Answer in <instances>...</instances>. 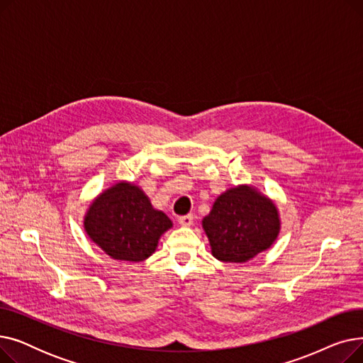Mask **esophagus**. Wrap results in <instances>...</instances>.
Instances as JSON below:
<instances>
[{"mask_svg":"<svg viewBox=\"0 0 363 363\" xmlns=\"http://www.w3.org/2000/svg\"><path fill=\"white\" fill-rule=\"evenodd\" d=\"M193 220H194V216H193V215H185V216H179V218H178V222H179V225H182V226L193 225Z\"/></svg>","mask_w":363,"mask_h":363,"instance_id":"1","label":"esophagus"}]
</instances>
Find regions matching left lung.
Returning a JSON list of instances; mask_svg holds the SVG:
<instances>
[{
  "instance_id": "1",
  "label": "left lung",
  "mask_w": 363,
  "mask_h": 363,
  "mask_svg": "<svg viewBox=\"0 0 363 363\" xmlns=\"http://www.w3.org/2000/svg\"><path fill=\"white\" fill-rule=\"evenodd\" d=\"M201 226L213 257L245 263L277 241L281 218L271 197L255 185L240 184L218 196Z\"/></svg>"
}]
</instances>
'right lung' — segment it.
<instances>
[{
    "label": "right lung",
    "instance_id": "right-lung-1",
    "mask_svg": "<svg viewBox=\"0 0 363 363\" xmlns=\"http://www.w3.org/2000/svg\"><path fill=\"white\" fill-rule=\"evenodd\" d=\"M172 226L169 216L130 181H116L103 189L84 216L88 238L111 259L130 263L155 253L160 237Z\"/></svg>",
    "mask_w": 363,
    "mask_h": 363
}]
</instances>
